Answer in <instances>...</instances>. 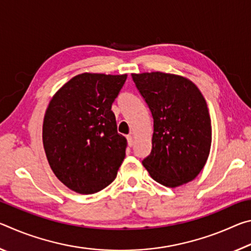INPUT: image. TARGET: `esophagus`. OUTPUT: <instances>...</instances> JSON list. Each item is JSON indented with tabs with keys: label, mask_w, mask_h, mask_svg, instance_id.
Masks as SVG:
<instances>
[{
	"label": "esophagus",
	"mask_w": 251,
	"mask_h": 251,
	"mask_svg": "<svg viewBox=\"0 0 251 251\" xmlns=\"http://www.w3.org/2000/svg\"><path fill=\"white\" fill-rule=\"evenodd\" d=\"M127 141H128V146L131 147L134 145V136L133 135H128L127 136Z\"/></svg>",
	"instance_id": "34e87169"
}]
</instances>
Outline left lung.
<instances>
[{
    "mask_svg": "<svg viewBox=\"0 0 251 251\" xmlns=\"http://www.w3.org/2000/svg\"><path fill=\"white\" fill-rule=\"evenodd\" d=\"M154 118L151 151L143 160L152 179L175 188L194 180L211 146V121L201 92L184 76L131 74Z\"/></svg>",
    "mask_w": 251,
    "mask_h": 251,
    "instance_id": "8db88e82",
    "label": "left lung"
}]
</instances>
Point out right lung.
Segmentation results:
<instances>
[{"instance_id":"add662e5","label":"right lung","mask_w":251,"mask_h":251,"mask_svg":"<svg viewBox=\"0 0 251 251\" xmlns=\"http://www.w3.org/2000/svg\"><path fill=\"white\" fill-rule=\"evenodd\" d=\"M127 74L82 73L55 93L46 108L43 145L50 167L67 188L95 194L116 178L127 141L112 110Z\"/></svg>"}]
</instances>
